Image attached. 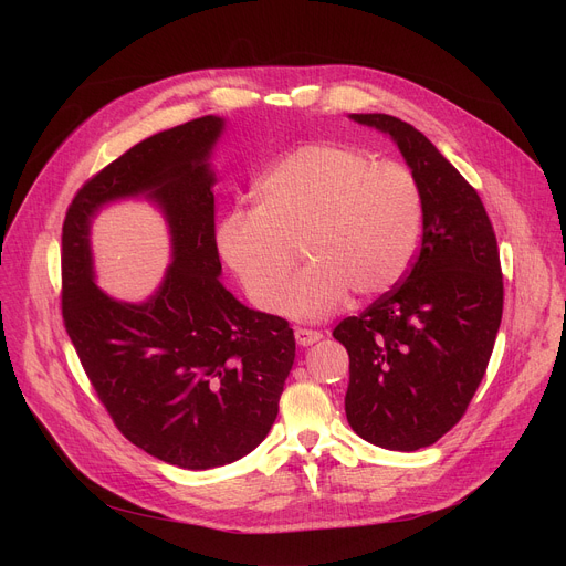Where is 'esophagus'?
<instances>
[{
	"label": "esophagus",
	"mask_w": 566,
	"mask_h": 566,
	"mask_svg": "<svg viewBox=\"0 0 566 566\" xmlns=\"http://www.w3.org/2000/svg\"><path fill=\"white\" fill-rule=\"evenodd\" d=\"M323 335L318 331H307V328H295V342H298L301 346H312L321 339Z\"/></svg>",
	"instance_id": "34e87169"
}]
</instances>
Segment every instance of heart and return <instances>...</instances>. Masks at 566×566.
Wrapping results in <instances>:
<instances>
[{"mask_svg":"<svg viewBox=\"0 0 566 566\" xmlns=\"http://www.w3.org/2000/svg\"><path fill=\"white\" fill-rule=\"evenodd\" d=\"M256 208H235L216 245L261 312L323 321L348 301L390 291L420 250L424 206L418 178L403 165H378L360 148L312 142L293 148L256 181ZM291 244L308 263L285 301Z\"/></svg>","mask_w":566,"mask_h":566,"instance_id":"heart-1","label":"heart"}]
</instances>
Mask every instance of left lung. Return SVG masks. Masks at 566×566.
<instances>
[{
	"instance_id": "8db88e82",
	"label": "left lung",
	"mask_w": 566,
	"mask_h": 566,
	"mask_svg": "<svg viewBox=\"0 0 566 566\" xmlns=\"http://www.w3.org/2000/svg\"><path fill=\"white\" fill-rule=\"evenodd\" d=\"M348 118L397 144L424 224L406 280L333 331L350 360L346 420L378 448L415 452L463 418L484 378L502 318L500 254L480 195L418 128L390 114Z\"/></svg>"
}]
</instances>
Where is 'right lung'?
<instances>
[{"label": "right lung", "mask_w": 566, "mask_h": 566, "mask_svg": "<svg viewBox=\"0 0 566 566\" xmlns=\"http://www.w3.org/2000/svg\"><path fill=\"white\" fill-rule=\"evenodd\" d=\"M224 124L208 114L128 148L80 188L62 233L64 323L88 380L133 444L186 470L250 454L295 360L289 323L220 282L211 158ZM126 198L154 202L170 233L166 277L139 304L95 284L91 252L93 218Z\"/></svg>", "instance_id": "add662e5"}]
</instances>
